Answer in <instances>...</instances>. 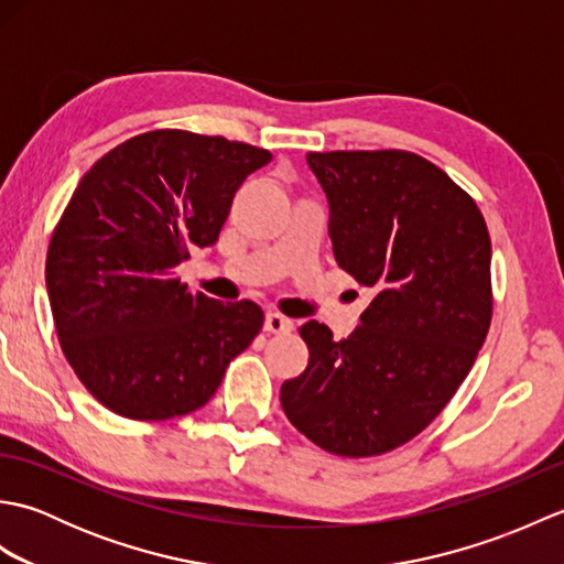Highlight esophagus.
Segmentation results:
<instances>
[{"instance_id":"esophagus-1","label":"esophagus","mask_w":564,"mask_h":564,"mask_svg":"<svg viewBox=\"0 0 564 564\" xmlns=\"http://www.w3.org/2000/svg\"><path fill=\"white\" fill-rule=\"evenodd\" d=\"M263 329L269 334H285L293 329V319L283 317L279 313H267V319H263Z\"/></svg>"}]
</instances>
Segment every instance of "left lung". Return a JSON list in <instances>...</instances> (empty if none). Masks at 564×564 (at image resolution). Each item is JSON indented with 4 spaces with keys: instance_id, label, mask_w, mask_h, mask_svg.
Masks as SVG:
<instances>
[{
    "instance_id": "left-lung-1",
    "label": "left lung",
    "mask_w": 564,
    "mask_h": 564,
    "mask_svg": "<svg viewBox=\"0 0 564 564\" xmlns=\"http://www.w3.org/2000/svg\"><path fill=\"white\" fill-rule=\"evenodd\" d=\"M307 164L334 259L373 301L341 341L305 322L310 361L281 404L319 448L368 458L424 431L470 373L492 322V242L477 203L414 152H310Z\"/></svg>"
}]
</instances>
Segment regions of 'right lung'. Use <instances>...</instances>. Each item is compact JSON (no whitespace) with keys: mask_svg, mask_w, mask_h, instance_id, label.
I'll return each mask as SVG.
<instances>
[{"mask_svg":"<svg viewBox=\"0 0 564 564\" xmlns=\"http://www.w3.org/2000/svg\"><path fill=\"white\" fill-rule=\"evenodd\" d=\"M269 150L150 130L82 176L45 259L59 346L111 412L162 422L206 404L263 325L257 303L191 293L174 269L210 247Z\"/></svg>","mask_w":564,"mask_h":564,"instance_id":"1","label":"right lung"}]
</instances>
